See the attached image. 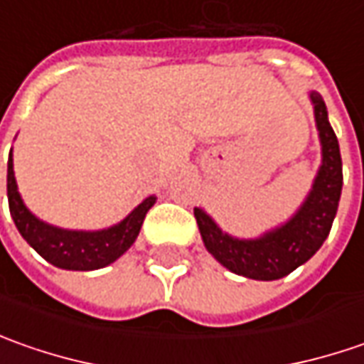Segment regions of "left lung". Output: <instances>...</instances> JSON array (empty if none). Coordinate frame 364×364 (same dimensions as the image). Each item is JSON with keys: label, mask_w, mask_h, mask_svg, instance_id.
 <instances>
[{"label": "left lung", "mask_w": 364, "mask_h": 364, "mask_svg": "<svg viewBox=\"0 0 364 364\" xmlns=\"http://www.w3.org/2000/svg\"><path fill=\"white\" fill-rule=\"evenodd\" d=\"M310 101L314 105L316 127L322 146V166L310 194L294 217L257 239H237L220 231L203 208H194L204 247L220 265L237 275L261 282L286 277L314 255L332 229L343 192L341 147L334 129L330 127L328 111L322 97L312 91Z\"/></svg>", "instance_id": "8db88e82"}]
</instances>
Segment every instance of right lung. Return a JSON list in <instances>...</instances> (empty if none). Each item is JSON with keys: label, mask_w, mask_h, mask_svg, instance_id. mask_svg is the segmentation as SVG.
Returning <instances> with one entry per match:
<instances>
[{"label": "right lung", "mask_w": 364, "mask_h": 364, "mask_svg": "<svg viewBox=\"0 0 364 364\" xmlns=\"http://www.w3.org/2000/svg\"><path fill=\"white\" fill-rule=\"evenodd\" d=\"M7 203L9 213L20 235L30 247L60 269L73 272H92L107 267L119 259L137 239L144 225L147 210L156 204V196H147L133 208L121 223L101 229V231H68L48 225L34 217L21 200L16 176H14V158L7 160Z\"/></svg>", "instance_id": "obj_1"}]
</instances>
